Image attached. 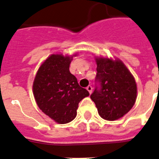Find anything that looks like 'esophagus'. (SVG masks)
<instances>
[{
  "mask_svg": "<svg viewBox=\"0 0 159 159\" xmlns=\"http://www.w3.org/2000/svg\"><path fill=\"white\" fill-rule=\"evenodd\" d=\"M87 90L89 91V93H92V92H93V87L91 86V85H89V86L87 87Z\"/></svg>",
  "mask_w": 159,
  "mask_h": 159,
  "instance_id": "esophagus-1",
  "label": "esophagus"
}]
</instances>
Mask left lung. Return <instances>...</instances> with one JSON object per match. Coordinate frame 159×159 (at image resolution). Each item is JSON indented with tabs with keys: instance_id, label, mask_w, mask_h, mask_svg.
Returning a JSON list of instances; mask_svg holds the SVG:
<instances>
[{
	"instance_id": "obj_1",
	"label": "left lung",
	"mask_w": 159,
	"mask_h": 159,
	"mask_svg": "<svg viewBox=\"0 0 159 159\" xmlns=\"http://www.w3.org/2000/svg\"><path fill=\"white\" fill-rule=\"evenodd\" d=\"M96 81L99 83L91 99L102 118L115 120L133 108L137 98V84L128 68L119 59L96 58Z\"/></svg>"
}]
</instances>
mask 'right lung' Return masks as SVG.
I'll return each instance as SVG.
<instances>
[{
	"label": "right lung",
	"mask_w": 159,
	"mask_h": 159,
	"mask_svg": "<svg viewBox=\"0 0 159 159\" xmlns=\"http://www.w3.org/2000/svg\"><path fill=\"white\" fill-rule=\"evenodd\" d=\"M71 56L51 55L41 65L33 84V93L41 110L59 124L74 120L79 103L89 96L69 70Z\"/></svg>",
	"instance_id": "add662e5"
}]
</instances>
